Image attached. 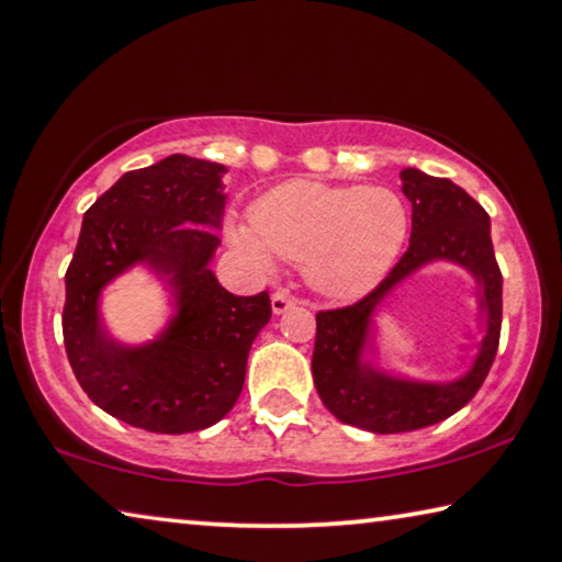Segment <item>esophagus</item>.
I'll return each instance as SVG.
<instances>
[{
	"instance_id": "1",
	"label": "esophagus",
	"mask_w": 562,
	"mask_h": 562,
	"mask_svg": "<svg viewBox=\"0 0 562 562\" xmlns=\"http://www.w3.org/2000/svg\"><path fill=\"white\" fill-rule=\"evenodd\" d=\"M270 305H272V313L274 315H282V313H288V310L295 307L297 300L292 297V295H288V292H274Z\"/></svg>"
}]
</instances>
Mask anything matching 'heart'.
<instances>
[{
	"instance_id": "obj_1",
	"label": "heart",
	"mask_w": 562,
	"mask_h": 562,
	"mask_svg": "<svg viewBox=\"0 0 562 562\" xmlns=\"http://www.w3.org/2000/svg\"><path fill=\"white\" fill-rule=\"evenodd\" d=\"M407 229L405 202L390 187L292 180L252 204V227L229 222L227 239L262 274L280 260L305 265L319 295L350 302L387 278Z\"/></svg>"
}]
</instances>
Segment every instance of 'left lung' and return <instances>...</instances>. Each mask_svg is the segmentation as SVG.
I'll return each mask as SVG.
<instances>
[{
	"label": "left lung",
	"mask_w": 562,
	"mask_h": 562,
	"mask_svg": "<svg viewBox=\"0 0 562 562\" xmlns=\"http://www.w3.org/2000/svg\"><path fill=\"white\" fill-rule=\"evenodd\" d=\"M400 180L413 204L407 252L358 305L317 313L313 352V380L323 405L340 423L378 435L420 430L465 407L495 360L503 319V274L495 262L487 212L445 177L405 167ZM440 261L460 266L474 280L476 324L484 327V337L474 362L460 376L415 379L384 360L374 317L405 281Z\"/></svg>",
	"instance_id": "obj_1"
}]
</instances>
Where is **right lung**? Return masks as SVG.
<instances>
[{"label":"right lung","instance_id":"obj_1","mask_svg":"<svg viewBox=\"0 0 562 562\" xmlns=\"http://www.w3.org/2000/svg\"><path fill=\"white\" fill-rule=\"evenodd\" d=\"M227 167L169 155L122 175L85 212L65 274L67 358L85 393L117 420L182 435L220 423L245 385L247 355L270 323L267 292L237 297L212 272ZM132 269L164 290V327L122 341L103 317V292Z\"/></svg>","mask_w":562,"mask_h":562}]
</instances>
